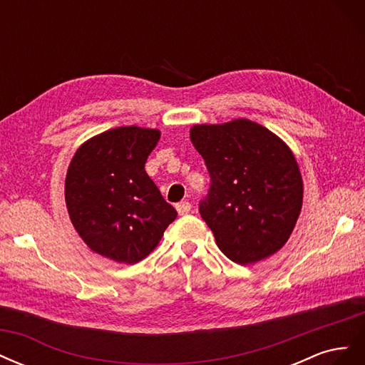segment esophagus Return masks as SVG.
Segmentation results:
<instances>
[{
    "instance_id": "obj_1",
    "label": "esophagus",
    "mask_w": 365,
    "mask_h": 365,
    "mask_svg": "<svg viewBox=\"0 0 365 365\" xmlns=\"http://www.w3.org/2000/svg\"><path fill=\"white\" fill-rule=\"evenodd\" d=\"M175 207H176V212H178V215H187V213L190 212L192 204L189 201H182V202L176 204Z\"/></svg>"
}]
</instances>
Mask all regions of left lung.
I'll return each instance as SVG.
<instances>
[{
	"mask_svg": "<svg viewBox=\"0 0 365 365\" xmlns=\"http://www.w3.org/2000/svg\"><path fill=\"white\" fill-rule=\"evenodd\" d=\"M190 140L212 178L200 213L219 250L239 264L277 252L303 204L302 173L288 145L247 118L195 125Z\"/></svg>",
	"mask_w": 365,
	"mask_h": 365,
	"instance_id": "1",
	"label": "left lung"
}]
</instances>
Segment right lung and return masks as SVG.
<instances>
[{
  "label": "right lung",
  "instance_id": "obj_1",
  "mask_svg": "<svg viewBox=\"0 0 365 365\" xmlns=\"http://www.w3.org/2000/svg\"><path fill=\"white\" fill-rule=\"evenodd\" d=\"M158 129L120 126L76 150L65 178V202L77 233L94 252L134 264L155 250L176 210L145 170Z\"/></svg>",
  "mask_w": 365,
  "mask_h": 365
}]
</instances>
